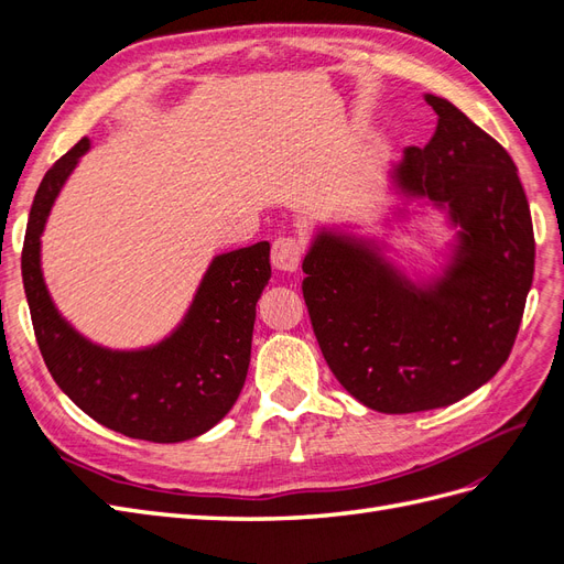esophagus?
<instances>
[{
	"label": "esophagus",
	"instance_id": "obj_1",
	"mask_svg": "<svg viewBox=\"0 0 564 564\" xmlns=\"http://www.w3.org/2000/svg\"><path fill=\"white\" fill-rule=\"evenodd\" d=\"M303 253H305V245L299 240V237L282 235L272 242V265L284 272H294L303 261Z\"/></svg>",
	"mask_w": 564,
	"mask_h": 564
}]
</instances>
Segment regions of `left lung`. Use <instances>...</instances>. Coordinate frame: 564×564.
<instances>
[{
    "label": "left lung",
    "mask_w": 564,
    "mask_h": 564,
    "mask_svg": "<svg viewBox=\"0 0 564 564\" xmlns=\"http://www.w3.org/2000/svg\"><path fill=\"white\" fill-rule=\"evenodd\" d=\"M437 129L395 169L404 193L445 204L460 226L445 280L421 289L362 242L322 232L303 261L319 350L355 400L412 414L470 395L513 350L534 278V228L506 148L429 94Z\"/></svg>",
    "instance_id": "8db88e82"
}]
</instances>
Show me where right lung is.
Wrapping results in <instances>:
<instances>
[{"label": "right lung", "mask_w": 564, "mask_h": 564, "mask_svg": "<svg viewBox=\"0 0 564 564\" xmlns=\"http://www.w3.org/2000/svg\"><path fill=\"white\" fill-rule=\"evenodd\" d=\"M89 150L82 139L44 174L23 242L32 329L51 377L82 412L148 442H183L224 419L247 379L256 301L270 280V245L220 253L181 327L160 346L112 352L82 338L54 308L40 270V235L65 178Z\"/></svg>", "instance_id": "add662e5"}]
</instances>
